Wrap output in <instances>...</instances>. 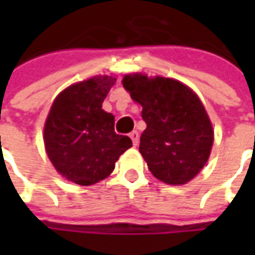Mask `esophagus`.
Returning a JSON list of instances; mask_svg holds the SVG:
<instances>
[{"mask_svg":"<svg viewBox=\"0 0 255 255\" xmlns=\"http://www.w3.org/2000/svg\"><path fill=\"white\" fill-rule=\"evenodd\" d=\"M129 138H131V140H132V144L136 147L139 143V133L138 131H132V132L129 133Z\"/></svg>","mask_w":255,"mask_h":255,"instance_id":"esophagus-1","label":"esophagus"}]
</instances>
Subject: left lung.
Instances as JSON below:
<instances>
[{
	"label": "left lung",
	"mask_w": 255,
	"mask_h": 255,
	"mask_svg": "<svg viewBox=\"0 0 255 255\" xmlns=\"http://www.w3.org/2000/svg\"><path fill=\"white\" fill-rule=\"evenodd\" d=\"M123 86L142 105L146 129L139 151L149 171L161 182L182 186L208 162L213 146V127L198 95L169 78L126 75Z\"/></svg>",
	"instance_id": "left-lung-1"
}]
</instances>
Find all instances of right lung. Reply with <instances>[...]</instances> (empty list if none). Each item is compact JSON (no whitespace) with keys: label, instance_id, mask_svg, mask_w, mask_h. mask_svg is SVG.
Returning a JSON list of instances; mask_svg holds the SVG:
<instances>
[{"label":"right lung","instance_id":"add662e5","mask_svg":"<svg viewBox=\"0 0 255 255\" xmlns=\"http://www.w3.org/2000/svg\"><path fill=\"white\" fill-rule=\"evenodd\" d=\"M116 82L94 76L63 90L47 115L43 140L56 171L69 182L91 186L111 175L132 140L115 132V116L102 102Z\"/></svg>","mask_w":255,"mask_h":255}]
</instances>
